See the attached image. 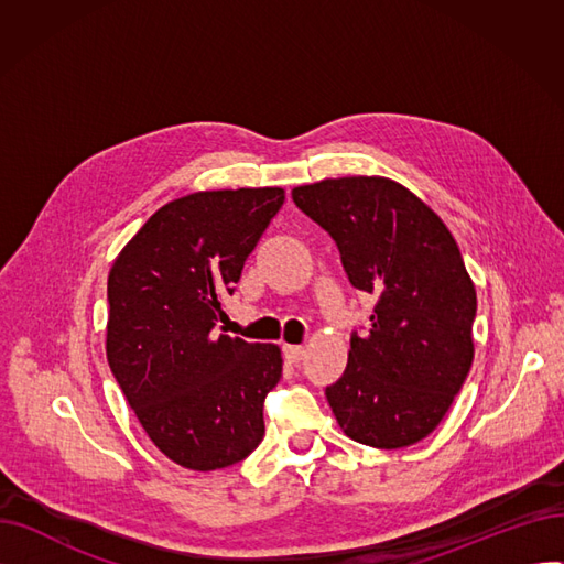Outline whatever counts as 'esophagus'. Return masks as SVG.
<instances>
[{
    "label": "esophagus",
    "mask_w": 564,
    "mask_h": 564,
    "mask_svg": "<svg viewBox=\"0 0 564 564\" xmlns=\"http://www.w3.org/2000/svg\"><path fill=\"white\" fill-rule=\"evenodd\" d=\"M283 357H285L288 364L297 366L304 359V347L302 345H285L283 347Z\"/></svg>",
    "instance_id": "obj_1"
}]
</instances>
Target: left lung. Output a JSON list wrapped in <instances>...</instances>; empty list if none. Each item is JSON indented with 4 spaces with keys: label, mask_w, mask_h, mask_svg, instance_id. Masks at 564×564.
Returning <instances> with one entry per match:
<instances>
[{
    "label": "left lung",
    "mask_w": 564,
    "mask_h": 564,
    "mask_svg": "<svg viewBox=\"0 0 564 564\" xmlns=\"http://www.w3.org/2000/svg\"><path fill=\"white\" fill-rule=\"evenodd\" d=\"M292 200L334 237L349 283L377 297L368 334H351L347 368L327 387L334 416L364 446H413L446 416L476 354L478 297L455 237L391 177H327Z\"/></svg>",
    "instance_id": "obj_1"
}]
</instances>
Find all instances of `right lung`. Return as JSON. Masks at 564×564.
<instances>
[{
    "label": "right lung",
    "mask_w": 564,
    "mask_h": 564,
    "mask_svg": "<svg viewBox=\"0 0 564 564\" xmlns=\"http://www.w3.org/2000/svg\"><path fill=\"white\" fill-rule=\"evenodd\" d=\"M283 200L281 187L175 198L109 270V368L148 438L183 468L232 466L262 441V402L281 379V349L215 327Z\"/></svg>",
    "instance_id": "1"
}]
</instances>
